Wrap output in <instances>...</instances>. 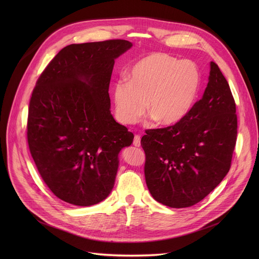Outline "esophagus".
<instances>
[{
    "label": "esophagus",
    "mask_w": 259,
    "mask_h": 259,
    "mask_svg": "<svg viewBox=\"0 0 259 259\" xmlns=\"http://www.w3.org/2000/svg\"><path fill=\"white\" fill-rule=\"evenodd\" d=\"M133 145H135V146H140V136H139V135H135V136H134Z\"/></svg>",
    "instance_id": "esophagus-1"
}]
</instances>
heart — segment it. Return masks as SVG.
Segmentation results:
<instances>
[{
    "label": "heart",
    "mask_w": 259,
    "mask_h": 259,
    "mask_svg": "<svg viewBox=\"0 0 259 259\" xmlns=\"http://www.w3.org/2000/svg\"><path fill=\"white\" fill-rule=\"evenodd\" d=\"M201 88V71L192 60L167 53H154L139 59L131 68L128 82L120 80L114 90L118 120L136 123L149 113L159 124L173 125L186 118Z\"/></svg>",
    "instance_id": "heart-1"
}]
</instances>
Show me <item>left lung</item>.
<instances>
[{
    "mask_svg": "<svg viewBox=\"0 0 259 259\" xmlns=\"http://www.w3.org/2000/svg\"><path fill=\"white\" fill-rule=\"evenodd\" d=\"M203 97L180 122L150 129L141 138L144 175L153 198L171 208L191 207L228 174L237 141L236 103L218 65L211 61Z\"/></svg>",
    "mask_w": 259,
    "mask_h": 259,
    "instance_id": "8db88e82",
    "label": "left lung"
}]
</instances>
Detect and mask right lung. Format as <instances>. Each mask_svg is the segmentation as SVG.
Wrapping results in <instances>:
<instances>
[{"label":"right lung","mask_w":259,"mask_h":259,"mask_svg":"<svg viewBox=\"0 0 259 259\" xmlns=\"http://www.w3.org/2000/svg\"><path fill=\"white\" fill-rule=\"evenodd\" d=\"M126 40L71 44L61 49L32 90L29 152L42 179L60 200L91 206L112 192L118 155L134 138L110 114L108 87Z\"/></svg>","instance_id":"right-lung-1"}]
</instances>
